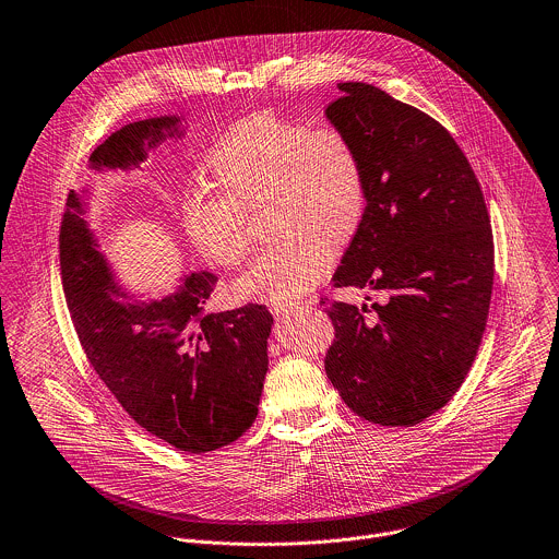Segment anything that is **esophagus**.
I'll return each mask as SVG.
<instances>
[{
    "instance_id": "34e87169",
    "label": "esophagus",
    "mask_w": 559,
    "mask_h": 559,
    "mask_svg": "<svg viewBox=\"0 0 559 559\" xmlns=\"http://www.w3.org/2000/svg\"><path fill=\"white\" fill-rule=\"evenodd\" d=\"M270 309H272V313H274V316H287V313H292V311H296V309H298V302H289V300L272 302V305H270Z\"/></svg>"
}]
</instances>
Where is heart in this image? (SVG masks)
<instances>
[{
  "mask_svg": "<svg viewBox=\"0 0 559 559\" xmlns=\"http://www.w3.org/2000/svg\"><path fill=\"white\" fill-rule=\"evenodd\" d=\"M209 169L219 189L198 187L182 204L185 228L209 261L237 267L250 257L248 217L265 202L272 230L285 237L239 278L246 298L289 300L316 287L333 261L331 246L348 243L366 215V160L335 123L252 115L215 143Z\"/></svg>",
  "mask_w": 559,
  "mask_h": 559,
  "instance_id": "obj_1",
  "label": "heart"
}]
</instances>
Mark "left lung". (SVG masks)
Here are the masks:
<instances>
[{"instance_id": "left-lung-1", "label": "left lung", "mask_w": 559, "mask_h": 559, "mask_svg": "<svg viewBox=\"0 0 559 559\" xmlns=\"http://www.w3.org/2000/svg\"><path fill=\"white\" fill-rule=\"evenodd\" d=\"M326 117L361 150L364 222L335 287L385 302H326L335 340L324 370L364 420L414 427L462 388L484 337L495 239L481 185L451 132L366 82H340Z\"/></svg>"}]
</instances>
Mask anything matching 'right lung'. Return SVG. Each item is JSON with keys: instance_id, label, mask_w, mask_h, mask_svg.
Instances as JSON below:
<instances>
[{"instance_id": "add662e5", "label": "right lung", "mask_w": 559, "mask_h": 559, "mask_svg": "<svg viewBox=\"0 0 559 559\" xmlns=\"http://www.w3.org/2000/svg\"><path fill=\"white\" fill-rule=\"evenodd\" d=\"M178 117L123 126L91 154L93 167L145 158ZM62 292L80 346L147 433L185 453H209L241 438L259 414L272 316L265 305L204 313L217 276L195 272L180 292L145 302L112 283L71 191L58 235Z\"/></svg>"}]
</instances>
